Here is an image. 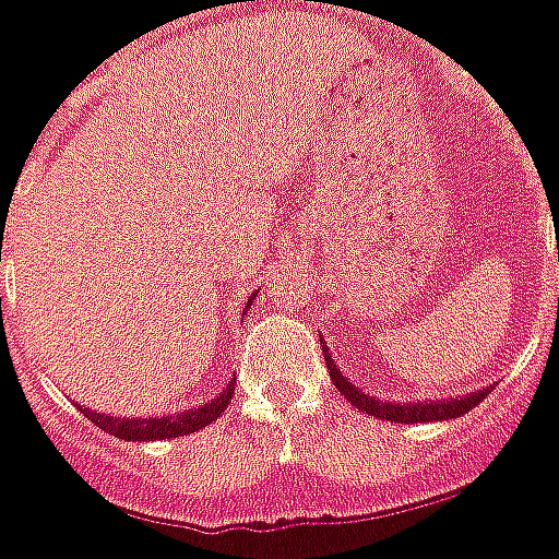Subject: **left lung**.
Returning <instances> with one entry per match:
<instances>
[{
  "label": "left lung",
  "mask_w": 559,
  "mask_h": 559,
  "mask_svg": "<svg viewBox=\"0 0 559 559\" xmlns=\"http://www.w3.org/2000/svg\"><path fill=\"white\" fill-rule=\"evenodd\" d=\"M320 347L326 353V368L332 383L338 389L344 399L350 401L356 411L368 413V416H383L389 421H401V425H413V421H440V419H455V416H464L469 413L479 401L488 399L491 389H479V392H469V395H461V399H443V401H421V404H392V401H380L374 395H365L362 389L350 383L347 377L341 374V368L332 362L326 344L320 341Z\"/></svg>",
  "instance_id": "left-lung-1"
}]
</instances>
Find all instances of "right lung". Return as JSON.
<instances>
[{
  "label": "right lung",
  "mask_w": 559,
  "mask_h": 559,
  "mask_svg": "<svg viewBox=\"0 0 559 559\" xmlns=\"http://www.w3.org/2000/svg\"><path fill=\"white\" fill-rule=\"evenodd\" d=\"M245 308H251V305H245ZM233 386H236V380L227 383V389L221 392L218 399L209 401L203 407H194V411H185V413H170V416H160V419H128V416H107V413L90 411V407H80L86 419H92L102 431L114 433L119 440H173V437H188V433L200 431V428H206L212 421L218 419L221 413L227 411V404L233 399Z\"/></svg>",
  "instance_id": "1"
}]
</instances>
